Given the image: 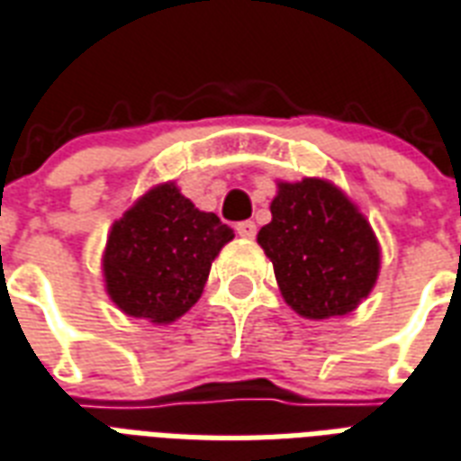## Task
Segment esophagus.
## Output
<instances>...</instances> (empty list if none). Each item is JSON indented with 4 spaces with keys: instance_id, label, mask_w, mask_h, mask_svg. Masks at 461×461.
Segmentation results:
<instances>
[{
    "instance_id": "obj_1",
    "label": "esophagus",
    "mask_w": 461,
    "mask_h": 461,
    "mask_svg": "<svg viewBox=\"0 0 461 461\" xmlns=\"http://www.w3.org/2000/svg\"><path fill=\"white\" fill-rule=\"evenodd\" d=\"M237 234L244 239H254L256 237V224L251 220H244V222L237 224Z\"/></svg>"
}]
</instances>
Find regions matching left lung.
<instances>
[{"label":"left lung","instance_id":"left-lung-1","mask_svg":"<svg viewBox=\"0 0 461 461\" xmlns=\"http://www.w3.org/2000/svg\"><path fill=\"white\" fill-rule=\"evenodd\" d=\"M258 244L285 302L307 319L343 316L370 294L379 246L357 207L319 178L280 184Z\"/></svg>","mask_w":461,"mask_h":461}]
</instances>
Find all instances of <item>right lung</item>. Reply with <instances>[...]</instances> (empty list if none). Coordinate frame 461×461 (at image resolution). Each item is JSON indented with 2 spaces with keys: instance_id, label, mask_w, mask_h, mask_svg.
<instances>
[{
  "instance_id": "1",
  "label": "right lung",
  "mask_w": 461,
  "mask_h": 461,
  "mask_svg": "<svg viewBox=\"0 0 461 461\" xmlns=\"http://www.w3.org/2000/svg\"><path fill=\"white\" fill-rule=\"evenodd\" d=\"M234 231L200 212L174 184L140 198L113 224L104 256L111 300L130 316L168 324L198 302L210 266Z\"/></svg>"
}]
</instances>
